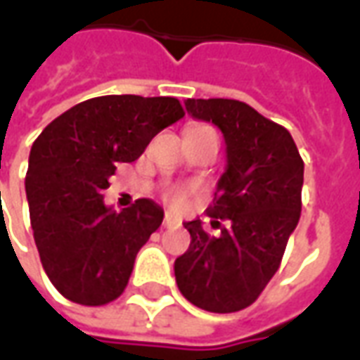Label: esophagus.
<instances>
[{"mask_svg":"<svg viewBox=\"0 0 360 360\" xmlns=\"http://www.w3.org/2000/svg\"><path fill=\"white\" fill-rule=\"evenodd\" d=\"M162 226H164V227H179L181 224L177 221V219H173L172 216H165L164 224H162Z\"/></svg>","mask_w":360,"mask_h":360,"instance_id":"esophagus-1","label":"esophagus"}]
</instances>
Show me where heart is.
<instances>
[{
    "instance_id": "b5f03b06",
    "label": "heart",
    "mask_w": 360,
    "mask_h": 360,
    "mask_svg": "<svg viewBox=\"0 0 360 360\" xmlns=\"http://www.w3.org/2000/svg\"><path fill=\"white\" fill-rule=\"evenodd\" d=\"M200 134H216V131H214L212 127L198 125V127H193V129H188L187 136H200ZM164 196H165V200L172 204L173 208H183V206L187 204L188 191L187 188H179V187L165 188Z\"/></svg>"
}]
</instances>
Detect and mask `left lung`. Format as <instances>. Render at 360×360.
Segmentation results:
<instances>
[{
    "label": "left lung",
    "mask_w": 360,
    "mask_h": 360,
    "mask_svg": "<svg viewBox=\"0 0 360 360\" xmlns=\"http://www.w3.org/2000/svg\"><path fill=\"white\" fill-rule=\"evenodd\" d=\"M185 105L224 133L227 169L206 210L218 237L206 233L200 219L185 221L191 245L175 260V279L198 309L237 312L257 301L281 264L301 218L304 164L285 127L249 103L188 98Z\"/></svg>",
    "instance_id": "1"
}]
</instances>
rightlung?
Listing matches in <instances>:
<instances>
[{"instance_id": "obj_1", "label": "right lung", "mask_w": 360, "mask_h": 360, "mask_svg": "<svg viewBox=\"0 0 360 360\" xmlns=\"http://www.w3.org/2000/svg\"><path fill=\"white\" fill-rule=\"evenodd\" d=\"M183 115L172 96H98L61 113L34 141L25 179L30 224L44 270L65 299L102 307L125 291L164 210L139 198L113 212L103 191L119 164L139 160Z\"/></svg>"}]
</instances>
